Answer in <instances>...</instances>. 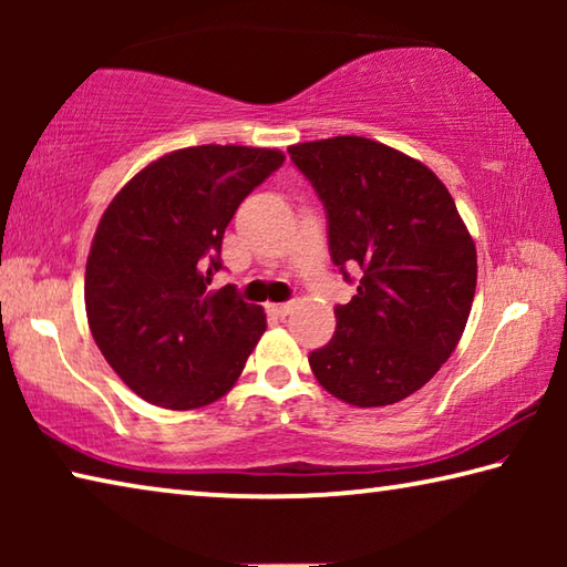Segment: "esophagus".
<instances>
[{
  "instance_id": "esophagus-1",
  "label": "esophagus",
  "mask_w": 567,
  "mask_h": 567,
  "mask_svg": "<svg viewBox=\"0 0 567 567\" xmlns=\"http://www.w3.org/2000/svg\"><path fill=\"white\" fill-rule=\"evenodd\" d=\"M267 310L277 315V318H287V315L292 312V302H270L267 305Z\"/></svg>"
}]
</instances>
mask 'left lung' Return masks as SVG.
Wrapping results in <instances>:
<instances>
[{
	"mask_svg": "<svg viewBox=\"0 0 567 567\" xmlns=\"http://www.w3.org/2000/svg\"><path fill=\"white\" fill-rule=\"evenodd\" d=\"M295 167L328 213L330 257L358 292L334 307L338 330L310 352L320 385L354 408L405 400L435 375L463 338L477 252L433 169L375 140L292 145Z\"/></svg>",
	"mask_w": 567,
	"mask_h": 567,
	"instance_id": "8db88e82",
	"label": "left lung"
}]
</instances>
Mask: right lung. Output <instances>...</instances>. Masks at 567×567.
<instances>
[{
	"label": "right lung",
	"instance_id": "1",
	"mask_svg": "<svg viewBox=\"0 0 567 567\" xmlns=\"http://www.w3.org/2000/svg\"><path fill=\"white\" fill-rule=\"evenodd\" d=\"M280 150L199 145L150 162L104 209L84 275L92 338L142 400L205 408L233 390L267 328L235 287L209 290L239 203Z\"/></svg>",
	"mask_w": 567,
	"mask_h": 567
}]
</instances>
